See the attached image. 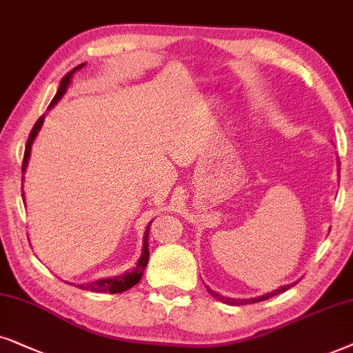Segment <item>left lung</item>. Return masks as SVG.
<instances>
[{"label":"left lung","mask_w":353,"mask_h":353,"mask_svg":"<svg viewBox=\"0 0 353 353\" xmlns=\"http://www.w3.org/2000/svg\"><path fill=\"white\" fill-rule=\"evenodd\" d=\"M292 285H294V284L283 285V288H279L278 290H272V292H268V294H265V295H261V297H256V299H245V300H236V299L223 297V295L216 294L214 290H211L210 288H206V290H208L210 295H213L214 299H218V300H221V302H224V303H229V305H245V303H256V302H261V300L270 299V297H272V295H276V294H279V292H285V290H288L289 288H292Z\"/></svg>","instance_id":"left-lung-1"}]
</instances>
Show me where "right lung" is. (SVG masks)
I'll return each instance as SVG.
<instances>
[{
    "label": "right lung",
    "instance_id": "1",
    "mask_svg": "<svg viewBox=\"0 0 353 353\" xmlns=\"http://www.w3.org/2000/svg\"><path fill=\"white\" fill-rule=\"evenodd\" d=\"M82 65H85V63L79 64L77 68H74L72 70H69V72L65 74L63 79H61V83H59L58 92H56V95H54L53 100H51L48 108L54 106L56 103L59 101V98L64 95L65 88H68V85H69L70 77H72V74H74L77 69H81ZM43 119H45V114L40 116V119L35 122V125H34V128H32V130H30L29 140H27V143H26V152H23L22 172L26 171L27 163H29L32 143H34V139L37 137V134H39L41 124H43ZM150 225H152V223H150V224L147 225V231H145V236H143V252H142V256H140V260L137 261V266H135L132 271H130V272H124V274L116 276V278L98 279V281H95V283L81 284V285H77V288L92 290V292H110V294H119V292H124V290H128V289H130V288H134V285L137 284L139 281H140V278H142L145 268H147V263H148V256H150V252H148V232H150Z\"/></svg>",
    "mask_w": 353,
    "mask_h": 353
}]
</instances>
